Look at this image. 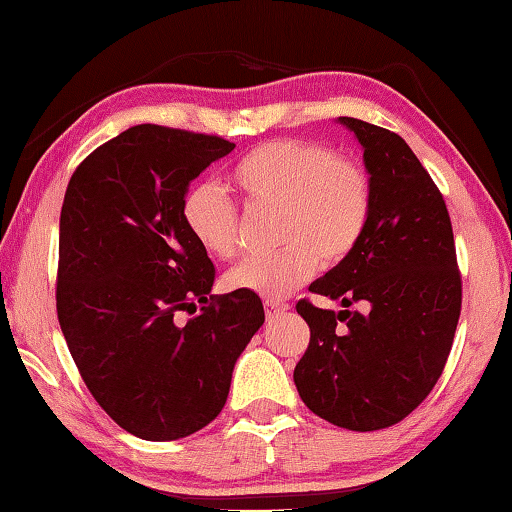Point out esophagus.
<instances>
[{
  "mask_svg": "<svg viewBox=\"0 0 512 512\" xmlns=\"http://www.w3.org/2000/svg\"><path fill=\"white\" fill-rule=\"evenodd\" d=\"M291 307L287 305V302H277V300H266L264 302V311H266V318H277L280 314H284V311H289Z\"/></svg>",
  "mask_w": 512,
  "mask_h": 512,
  "instance_id": "esophagus-1",
  "label": "esophagus"
}]
</instances>
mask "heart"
Masks as SVG:
<instances>
[{"label": "heart", "mask_w": 512, "mask_h": 512, "mask_svg": "<svg viewBox=\"0 0 512 512\" xmlns=\"http://www.w3.org/2000/svg\"><path fill=\"white\" fill-rule=\"evenodd\" d=\"M230 180L255 207L280 210L277 253L248 257L228 273L237 291L280 300L320 268L348 259L366 235L372 183L363 164L309 140H280L244 155ZM183 219L205 253L230 259L239 250V214L219 189L201 185L187 194Z\"/></svg>", "instance_id": "b5f03b06"}]
</instances>
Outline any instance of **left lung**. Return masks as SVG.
<instances>
[{"instance_id": "left-lung-1", "label": "left lung", "mask_w": 512, "mask_h": 512, "mask_svg": "<svg viewBox=\"0 0 512 512\" xmlns=\"http://www.w3.org/2000/svg\"><path fill=\"white\" fill-rule=\"evenodd\" d=\"M357 137L372 214L357 250L309 284L339 314L300 300L311 329L293 381L320 418L352 431L404 420L431 393L461 316V273L443 194L400 135L339 117ZM361 301L363 312L347 307Z\"/></svg>"}]
</instances>
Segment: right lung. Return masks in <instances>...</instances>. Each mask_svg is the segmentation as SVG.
Listing matches in <instances>:
<instances>
[{"label": "right lung", "instance_id": "right-lung-1", "mask_svg": "<svg viewBox=\"0 0 512 512\" xmlns=\"http://www.w3.org/2000/svg\"><path fill=\"white\" fill-rule=\"evenodd\" d=\"M232 149L216 135L140 124L92 151L67 185L58 323L94 400L142 440L207 427L264 325L255 293L212 296L214 264L183 219L189 183ZM198 304L180 324L179 311Z\"/></svg>", "mask_w": 512, "mask_h": 512}]
</instances>
